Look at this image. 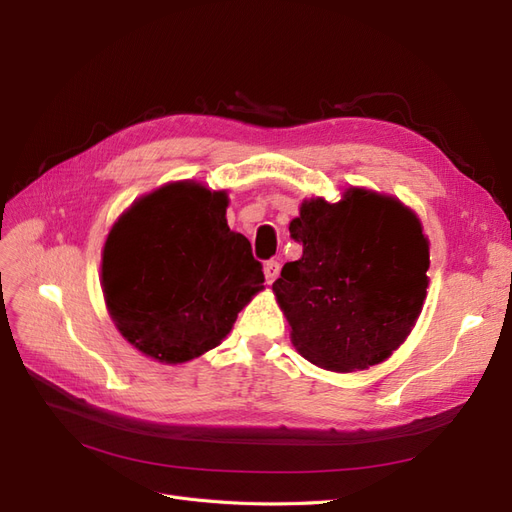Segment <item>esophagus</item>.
I'll return each mask as SVG.
<instances>
[{
    "instance_id": "34e87169",
    "label": "esophagus",
    "mask_w": 512,
    "mask_h": 512,
    "mask_svg": "<svg viewBox=\"0 0 512 512\" xmlns=\"http://www.w3.org/2000/svg\"><path fill=\"white\" fill-rule=\"evenodd\" d=\"M280 262L277 260H269V262H265V275H267V282L269 284H273L275 280H277V275H280Z\"/></svg>"
}]
</instances>
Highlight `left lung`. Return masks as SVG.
I'll return each mask as SVG.
<instances>
[{"label":"left lung","mask_w":512,"mask_h":512,"mask_svg":"<svg viewBox=\"0 0 512 512\" xmlns=\"http://www.w3.org/2000/svg\"><path fill=\"white\" fill-rule=\"evenodd\" d=\"M290 237L303 256L286 262L273 294L292 346L339 374L389 359L427 297L429 239L418 215L395 196L350 185L337 203L305 198Z\"/></svg>","instance_id":"obj_1"}]
</instances>
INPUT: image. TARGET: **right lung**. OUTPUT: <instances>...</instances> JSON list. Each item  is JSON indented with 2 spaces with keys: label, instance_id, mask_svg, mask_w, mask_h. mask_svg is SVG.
I'll return each instance as SVG.
<instances>
[{
  "label": "right lung",
  "instance_id": "1",
  "mask_svg": "<svg viewBox=\"0 0 512 512\" xmlns=\"http://www.w3.org/2000/svg\"><path fill=\"white\" fill-rule=\"evenodd\" d=\"M226 190L183 179L123 211L104 241L102 292L130 346L181 365L220 346L265 282L241 232L228 228Z\"/></svg>",
  "mask_w": 512,
  "mask_h": 512
}]
</instances>
